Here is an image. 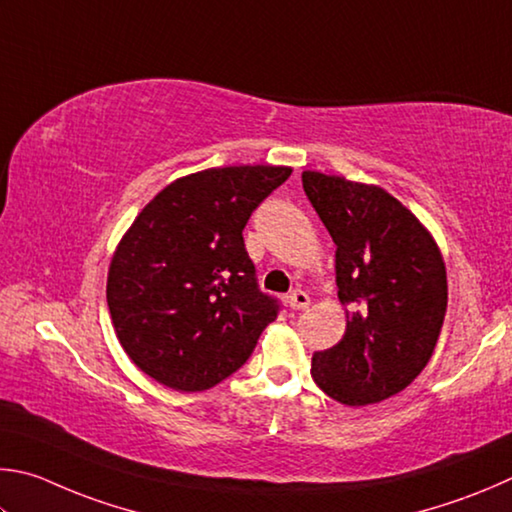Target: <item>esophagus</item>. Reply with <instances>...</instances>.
I'll return each instance as SVG.
<instances>
[{"label":"esophagus","mask_w":512,"mask_h":512,"mask_svg":"<svg viewBox=\"0 0 512 512\" xmlns=\"http://www.w3.org/2000/svg\"><path fill=\"white\" fill-rule=\"evenodd\" d=\"M288 306L292 310H306L310 306V297L303 290H294L288 297Z\"/></svg>","instance_id":"obj_1"}]
</instances>
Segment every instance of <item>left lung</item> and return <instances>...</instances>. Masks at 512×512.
Segmentation results:
<instances>
[{"label": "left lung", "mask_w": 512, "mask_h": 512, "mask_svg": "<svg viewBox=\"0 0 512 512\" xmlns=\"http://www.w3.org/2000/svg\"><path fill=\"white\" fill-rule=\"evenodd\" d=\"M303 191L337 245L346 333L312 355V380L348 407L387 400L425 369L447 308L443 254L405 204L375 184L303 170Z\"/></svg>", "instance_id": "1"}]
</instances>
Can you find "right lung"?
Here are the masks:
<instances>
[{
    "instance_id": "right-lung-1",
    "label": "right lung",
    "mask_w": 512,
    "mask_h": 512,
    "mask_svg": "<svg viewBox=\"0 0 512 512\" xmlns=\"http://www.w3.org/2000/svg\"><path fill=\"white\" fill-rule=\"evenodd\" d=\"M290 166L206 168L170 182L114 249L107 308L123 351L152 380L195 393L238 371L276 301L258 290L242 229Z\"/></svg>"
}]
</instances>
